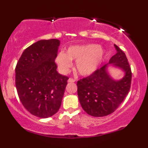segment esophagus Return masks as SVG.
Here are the masks:
<instances>
[{"label":"esophagus","mask_w":148,"mask_h":148,"mask_svg":"<svg viewBox=\"0 0 148 148\" xmlns=\"http://www.w3.org/2000/svg\"><path fill=\"white\" fill-rule=\"evenodd\" d=\"M67 81H68V83H74V82H75V80H74V79H72V78H69Z\"/></svg>","instance_id":"esophagus-1"}]
</instances>
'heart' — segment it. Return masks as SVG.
<instances>
[{"label": "heart", "mask_w": 148, "mask_h": 148, "mask_svg": "<svg viewBox=\"0 0 148 148\" xmlns=\"http://www.w3.org/2000/svg\"><path fill=\"white\" fill-rule=\"evenodd\" d=\"M103 56L104 51L101 47L95 44H86L71 46L65 53H58L55 60L62 73L68 72L72 67L71 61H76V70L80 75L86 76L95 72Z\"/></svg>", "instance_id": "heart-1"}]
</instances>
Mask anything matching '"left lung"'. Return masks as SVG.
Listing matches in <instances>:
<instances>
[{"label": "left lung", "instance_id": "left-lung-1", "mask_svg": "<svg viewBox=\"0 0 148 148\" xmlns=\"http://www.w3.org/2000/svg\"><path fill=\"white\" fill-rule=\"evenodd\" d=\"M115 55L108 63L90 76L78 81V97L82 106L88 115L103 117L114 112L130 91L132 72L126 55L117 45ZM113 66L123 72L121 79H115L108 71Z\"/></svg>", "mask_w": 148, "mask_h": 148}]
</instances>
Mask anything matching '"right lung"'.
<instances>
[{
	"mask_svg": "<svg viewBox=\"0 0 148 148\" xmlns=\"http://www.w3.org/2000/svg\"><path fill=\"white\" fill-rule=\"evenodd\" d=\"M60 41L41 40L25 49L15 68L20 101L31 114L47 118L61 106L69 78L57 72L55 63Z\"/></svg>",
	"mask_w": 148,
	"mask_h": 148,
	"instance_id": "right-lung-1",
	"label": "right lung"
}]
</instances>
